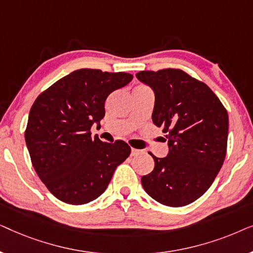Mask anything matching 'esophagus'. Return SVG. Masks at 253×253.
<instances>
[{
	"instance_id": "34e87169",
	"label": "esophagus",
	"mask_w": 253,
	"mask_h": 253,
	"mask_svg": "<svg viewBox=\"0 0 253 253\" xmlns=\"http://www.w3.org/2000/svg\"><path fill=\"white\" fill-rule=\"evenodd\" d=\"M139 150H136V148H131V155H132V157H133V155H137L138 153H139Z\"/></svg>"
}]
</instances>
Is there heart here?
<instances>
[{"label":"heart","instance_id":"1","mask_svg":"<svg viewBox=\"0 0 253 253\" xmlns=\"http://www.w3.org/2000/svg\"><path fill=\"white\" fill-rule=\"evenodd\" d=\"M134 89H138V91H148L150 88H148L147 86H145V85H138Z\"/></svg>","mask_w":253,"mask_h":253}]
</instances>
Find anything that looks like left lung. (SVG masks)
Segmentation results:
<instances>
[{
  "label": "left lung",
  "mask_w": 253,
  "mask_h": 253,
  "mask_svg": "<svg viewBox=\"0 0 253 253\" xmlns=\"http://www.w3.org/2000/svg\"><path fill=\"white\" fill-rule=\"evenodd\" d=\"M154 91L152 120L167 133L169 153L154 159L141 177L145 191L162 205H189L212 185L227 152L228 113L205 83L179 69L139 71Z\"/></svg>",
  "instance_id": "8db88e82"
}]
</instances>
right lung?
Returning a JSON list of instances; mask_svg holds the SVG:
<instances>
[{
	"label": "right lung",
	"mask_w": 253,
	"mask_h": 253,
	"mask_svg": "<svg viewBox=\"0 0 253 253\" xmlns=\"http://www.w3.org/2000/svg\"><path fill=\"white\" fill-rule=\"evenodd\" d=\"M126 72L79 69L54 83L31 107L25 140L47 189L62 202L83 205L101 196L131 148L126 141L91 137L110 93L132 79Z\"/></svg>",
	"instance_id": "add662e5"
}]
</instances>
